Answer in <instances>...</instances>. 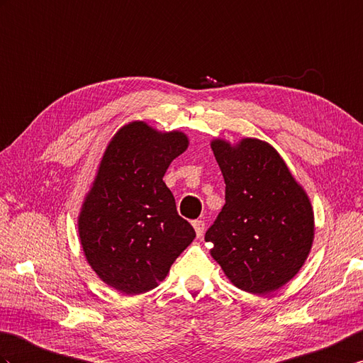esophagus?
Segmentation results:
<instances>
[{"label": "esophagus", "instance_id": "34e87169", "mask_svg": "<svg viewBox=\"0 0 363 363\" xmlns=\"http://www.w3.org/2000/svg\"><path fill=\"white\" fill-rule=\"evenodd\" d=\"M193 227H195V232H196V235H198V238H201L202 233H204V229H206L204 221H202V220L193 221Z\"/></svg>", "mask_w": 363, "mask_h": 363}]
</instances>
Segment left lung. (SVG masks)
Masks as SVG:
<instances>
[{
    "label": "left lung",
    "mask_w": 363,
    "mask_h": 363,
    "mask_svg": "<svg viewBox=\"0 0 363 363\" xmlns=\"http://www.w3.org/2000/svg\"><path fill=\"white\" fill-rule=\"evenodd\" d=\"M225 182V204L206 233L210 255L249 294L274 292L298 274L314 242V210L305 189L264 140L210 142Z\"/></svg>",
    "instance_id": "1"
}]
</instances>
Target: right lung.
<instances>
[{
  "mask_svg": "<svg viewBox=\"0 0 363 363\" xmlns=\"http://www.w3.org/2000/svg\"><path fill=\"white\" fill-rule=\"evenodd\" d=\"M189 142L179 130L125 123L108 140L83 198V254L100 280L125 296L155 289L196 237L162 179Z\"/></svg>",
  "mask_w": 363,
  "mask_h": 363,
  "instance_id": "1",
  "label": "right lung"
}]
</instances>
